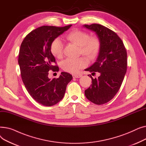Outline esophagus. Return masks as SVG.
Wrapping results in <instances>:
<instances>
[{"instance_id": "1", "label": "esophagus", "mask_w": 146, "mask_h": 146, "mask_svg": "<svg viewBox=\"0 0 146 146\" xmlns=\"http://www.w3.org/2000/svg\"><path fill=\"white\" fill-rule=\"evenodd\" d=\"M73 78H79L82 77V74H73Z\"/></svg>"}]
</instances>
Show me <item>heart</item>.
Instances as JSON below:
<instances>
[{
	"instance_id": "heart-1",
	"label": "heart",
	"mask_w": 146,
	"mask_h": 146,
	"mask_svg": "<svg viewBox=\"0 0 146 146\" xmlns=\"http://www.w3.org/2000/svg\"><path fill=\"white\" fill-rule=\"evenodd\" d=\"M66 38L70 42L79 46L80 54H82L89 59L93 60L97 57L100 49V41L97 36H90L88 33L76 29L67 34ZM63 49V42L59 38L52 41L51 45V51L54 56L57 58H62ZM87 64L88 60L85 57L68 58L61 63V68L67 72L76 73L86 67Z\"/></svg>"
}]
</instances>
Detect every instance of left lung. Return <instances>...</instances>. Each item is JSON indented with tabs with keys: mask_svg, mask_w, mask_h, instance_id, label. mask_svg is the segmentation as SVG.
Listing matches in <instances>:
<instances>
[{
	"mask_svg": "<svg viewBox=\"0 0 146 146\" xmlns=\"http://www.w3.org/2000/svg\"><path fill=\"white\" fill-rule=\"evenodd\" d=\"M83 27L95 32L100 41L96 62L85 69L92 74L98 72L100 76L93 79L90 74L92 85L85 94L90 102L102 105L115 96L123 82L127 67V51L121 38L110 29L96 24Z\"/></svg>",
	"mask_w": 146,
	"mask_h": 146,
	"instance_id": "8db88e82",
	"label": "left lung"
}]
</instances>
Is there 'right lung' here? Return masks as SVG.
I'll return each instance as SVG.
<instances>
[{"instance_id":"right-lung-1","label":"right lung","mask_w":146,"mask_h":146,"mask_svg":"<svg viewBox=\"0 0 146 146\" xmlns=\"http://www.w3.org/2000/svg\"><path fill=\"white\" fill-rule=\"evenodd\" d=\"M72 25L42 26L29 33L21 45L18 63L22 81L29 94L42 105L50 106L60 102L73 78L67 72H61L57 79L48 78L50 70H59L58 66L54 65L56 62L51 51V43Z\"/></svg>"}]
</instances>
